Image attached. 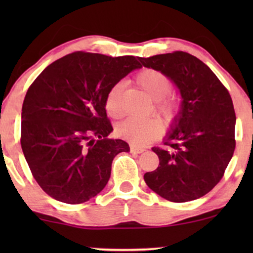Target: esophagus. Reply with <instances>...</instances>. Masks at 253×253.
I'll use <instances>...</instances> for the list:
<instances>
[{"label": "esophagus", "mask_w": 253, "mask_h": 253, "mask_svg": "<svg viewBox=\"0 0 253 253\" xmlns=\"http://www.w3.org/2000/svg\"><path fill=\"white\" fill-rule=\"evenodd\" d=\"M130 151L132 152V153H143V152L145 151V148L144 147H139V146H136V145H133V144H131L130 145Z\"/></svg>", "instance_id": "34e87169"}]
</instances>
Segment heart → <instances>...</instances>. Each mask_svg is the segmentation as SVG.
<instances>
[{
	"mask_svg": "<svg viewBox=\"0 0 253 253\" xmlns=\"http://www.w3.org/2000/svg\"><path fill=\"white\" fill-rule=\"evenodd\" d=\"M137 85L146 93L151 100L155 101L154 110L167 123L174 122L178 116L181 105L177 98L168 95L172 88L171 79L164 72L155 69H144L134 77ZM122 84H115L109 89L105 98V109L113 119H120L123 115L121 93ZM119 133L126 139L136 145H147L157 139L164 132V126L158 119H126L117 126Z\"/></svg>",
	"mask_w": 253,
	"mask_h": 253,
	"instance_id": "1",
	"label": "heart"
}]
</instances>
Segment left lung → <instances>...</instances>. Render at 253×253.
<instances>
[{
  "label": "left lung",
  "instance_id": "1",
  "mask_svg": "<svg viewBox=\"0 0 253 253\" xmlns=\"http://www.w3.org/2000/svg\"><path fill=\"white\" fill-rule=\"evenodd\" d=\"M167 75L179 88L182 108L168 133L167 148L153 147L159 167L144 175L148 188L172 203L209 193L233 158L235 115L231 96L207 65L185 51L138 57Z\"/></svg>",
  "mask_w": 253,
  "mask_h": 253
}]
</instances>
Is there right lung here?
Returning <instances> with one entry per match:
<instances>
[{
	"label": "right lung",
	"instance_id": "add662e5",
	"mask_svg": "<svg viewBox=\"0 0 253 253\" xmlns=\"http://www.w3.org/2000/svg\"><path fill=\"white\" fill-rule=\"evenodd\" d=\"M141 65L134 56L75 51L48 65L27 89L20 144L34 179L51 198L82 204L105 188L114 158L130 150L109 139L105 98Z\"/></svg>",
	"mask_w": 253,
	"mask_h": 253
}]
</instances>
